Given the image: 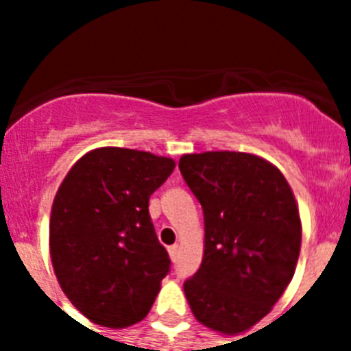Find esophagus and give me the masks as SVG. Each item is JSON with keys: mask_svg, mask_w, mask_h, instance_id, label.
<instances>
[{"mask_svg": "<svg viewBox=\"0 0 351 351\" xmlns=\"http://www.w3.org/2000/svg\"><path fill=\"white\" fill-rule=\"evenodd\" d=\"M169 255L172 258V262H178V256H179V246L178 244H173V246L169 247Z\"/></svg>", "mask_w": 351, "mask_h": 351, "instance_id": "esophagus-1", "label": "esophagus"}]
</instances>
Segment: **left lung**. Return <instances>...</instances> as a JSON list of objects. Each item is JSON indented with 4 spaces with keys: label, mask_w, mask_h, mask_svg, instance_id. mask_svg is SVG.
<instances>
[{
    "label": "left lung",
    "mask_w": 351,
    "mask_h": 351,
    "mask_svg": "<svg viewBox=\"0 0 351 351\" xmlns=\"http://www.w3.org/2000/svg\"><path fill=\"white\" fill-rule=\"evenodd\" d=\"M179 170L206 226L204 258L184 281L186 299L206 327L244 332L293 278L302 237L295 197L283 173L255 154H184Z\"/></svg>",
    "instance_id": "obj_1"
}]
</instances>
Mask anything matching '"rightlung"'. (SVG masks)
<instances>
[{"instance_id": "right-lung-1", "label": "right lung", "mask_w": 351, "mask_h": 351, "mask_svg": "<svg viewBox=\"0 0 351 351\" xmlns=\"http://www.w3.org/2000/svg\"><path fill=\"white\" fill-rule=\"evenodd\" d=\"M173 160L101 147L66 173L51 213V258L70 302L93 324L123 328L144 320L170 272L149 216V197Z\"/></svg>"}]
</instances>
